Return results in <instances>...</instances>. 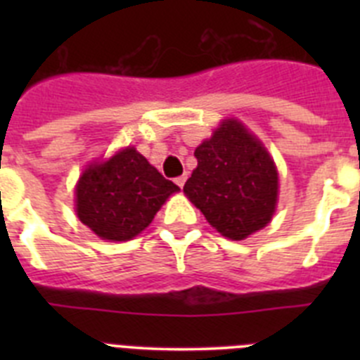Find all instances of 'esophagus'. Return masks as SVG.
Listing matches in <instances>:
<instances>
[{
  "label": "esophagus",
  "mask_w": 360,
  "mask_h": 360,
  "mask_svg": "<svg viewBox=\"0 0 360 360\" xmlns=\"http://www.w3.org/2000/svg\"><path fill=\"white\" fill-rule=\"evenodd\" d=\"M186 180H187V176H186V174H182V176L174 178V182H176V186L180 187V189H182V187H184V184H186Z\"/></svg>",
  "instance_id": "34e87169"
}]
</instances>
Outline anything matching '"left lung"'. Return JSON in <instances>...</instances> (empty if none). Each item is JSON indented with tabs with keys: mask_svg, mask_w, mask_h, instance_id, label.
<instances>
[{
	"mask_svg": "<svg viewBox=\"0 0 360 360\" xmlns=\"http://www.w3.org/2000/svg\"><path fill=\"white\" fill-rule=\"evenodd\" d=\"M196 169L184 193L229 240H243L270 221L278 200V171L256 136L225 120L196 148Z\"/></svg>",
	"mask_w": 360,
	"mask_h": 360,
	"instance_id": "8db88e82",
	"label": "left lung"
}]
</instances>
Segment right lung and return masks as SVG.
<instances>
[{
  "label": "right lung",
  "mask_w": 360,
  "mask_h": 360,
  "mask_svg": "<svg viewBox=\"0 0 360 360\" xmlns=\"http://www.w3.org/2000/svg\"><path fill=\"white\" fill-rule=\"evenodd\" d=\"M176 191L135 148H126L79 178L77 216L103 240H131Z\"/></svg>",
  "instance_id": "right-lung-1"
}]
</instances>
